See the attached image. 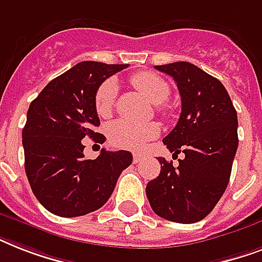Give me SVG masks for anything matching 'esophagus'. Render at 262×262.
I'll list each match as a JSON object with an SVG mask.
<instances>
[{"label": "esophagus", "instance_id": "1", "mask_svg": "<svg viewBox=\"0 0 262 262\" xmlns=\"http://www.w3.org/2000/svg\"><path fill=\"white\" fill-rule=\"evenodd\" d=\"M144 159V156L141 154H133V163H140Z\"/></svg>", "mask_w": 262, "mask_h": 262}]
</instances>
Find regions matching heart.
<instances>
[{"label": "heart", "instance_id": "1", "mask_svg": "<svg viewBox=\"0 0 262 262\" xmlns=\"http://www.w3.org/2000/svg\"><path fill=\"white\" fill-rule=\"evenodd\" d=\"M132 84L136 90H139L145 98L154 104H160L167 100L170 96V85L162 77L149 73L141 72L136 73L132 77ZM117 98V84L113 80H106L99 85L95 92L94 104L95 111L99 117L107 118L110 117L114 108V102ZM163 111V108L159 106ZM159 126L155 122L136 123L129 119H117L108 126V139L114 147L125 148L140 151L145 147V144L159 136Z\"/></svg>", "mask_w": 262, "mask_h": 262}]
</instances>
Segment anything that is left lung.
Returning <instances> with one entry per match:
<instances>
[{"label": "left lung", "mask_w": 262, "mask_h": 262, "mask_svg": "<svg viewBox=\"0 0 262 262\" xmlns=\"http://www.w3.org/2000/svg\"><path fill=\"white\" fill-rule=\"evenodd\" d=\"M177 83L182 110L163 139L179 166L158 158L160 174L147 185L156 215L175 223H195L215 208L230 181L238 148V117L230 95L213 76L190 62L155 67Z\"/></svg>", "instance_id": "8db88e82"}]
</instances>
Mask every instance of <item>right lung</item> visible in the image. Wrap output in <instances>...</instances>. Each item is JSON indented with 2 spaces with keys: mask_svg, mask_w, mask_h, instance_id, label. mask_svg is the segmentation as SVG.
<instances>
[{
  "mask_svg": "<svg viewBox=\"0 0 262 262\" xmlns=\"http://www.w3.org/2000/svg\"><path fill=\"white\" fill-rule=\"evenodd\" d=\"M127 65L83 61L51 80L27 113L23 129L24 167L38 201L62 217L87 215L102 208L121 172L132 164L129 151H100L84 158L85 137L104 143L94 98L99 85Z\"/></svg>",
  "mask_w": 262,
  "mask_h": 262,
  "instance_id": "add662e5",
  "label": "right lung"
}]
</instances>
